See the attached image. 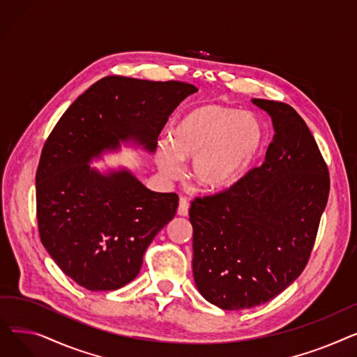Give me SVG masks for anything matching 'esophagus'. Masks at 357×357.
<instances>
[{
  "instance_id": "34e87169",
  "label": "esophagus",
  "mask_w": 357,
  "mask_h": 357,
  "mask_svg": "<svg viewBox=\"0 0 357 357\" xmlns=\"http://www.w3.org/2000/svg\"><path fill=\"white\" fill-rule=\"evenodd\" d=\"M190 213V205H188V199L185 197H181L179 199V207H178V214L182 217H186Z\"/></svg>"
}]
</instances>
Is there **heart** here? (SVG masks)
<instances>
[{
	"instance_id": "1",
	"label": "heart",
	"mask_w": 357,
	"mask_h": 357,
	"mask_svg": "<svg viewBox=\"0 0 357 357\" xmlns=\"http://www.w3.org/2000/svg\"><path fill=\"white\" fill-rule=\"evenodd\" d=\"M265 127L249 112L204 104L185 114L160 144L156 159L163 175L179 178L181 160H192L191 176L204 190L218 191L237 182L265 144Z\"/></svg>"
}]
</instances>
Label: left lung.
<instances>
[{
	"label": "left lung",
	"mask_w": 357,
	"mask_h": 357,
	"mask_svg": "<svg viewBox=\"0 0 357 357\" xmlns=\"http://www.w3.org/2000/svg\"><path fill=\"white\" fill-rule=\"evenodd\" d=\"M253 102L275 128L264 165L190 208L197 288L229 311L271 301L303 273L330 194L327 163L301 116L285 102Z\"/></svg>",
	"instance_id": "left-lung-1"
}]
</instances>
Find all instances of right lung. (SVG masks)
<instances>
[{"label":"right lung","instance_id":"right-lung-1","mask_svg":"<svg viewBox=\"0 0 357 357\" xmlns=\"http://www.w3.org/2000/svg\"><path fill=\"white\" fill-rule=\"evenodd\" d=\"M191 84L105 77L89 86L49 135L36 172V215L45 249L88 291L133 280L155 236L178 210L175 192H153L126 171L104 176L88 162L120 140L155 150Z\"/></svg>","mask_w":357,"mask_h":357}]
</instances>
